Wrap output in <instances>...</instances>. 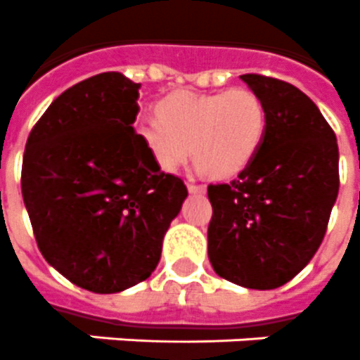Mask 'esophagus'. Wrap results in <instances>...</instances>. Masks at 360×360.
<instances>
[{
	"mask_svg": "<svg viewBox=\"0 0 360 360\" xmlns=\"http://www.w3.org/2000/svg\"><path fill=\"white\" fill-rule=\"evenodd\" d=\"M188 192L190 194H205V192H207V186L195 185V183H188Z\"/></svg>",
	"mask_w": 360,
	"mask_h": 360,
	"instance_id": "1",
	"label": "esophagus"
}]
</instances>
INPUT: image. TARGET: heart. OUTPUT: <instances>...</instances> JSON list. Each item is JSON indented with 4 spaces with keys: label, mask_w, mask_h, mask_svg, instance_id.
Returning <instances> with one entry per match:
<instances>
[{
    "label": "heart",
    "mask_w": 360,
    "mask_h": 360,
    "mask_svg": "<svg viewBox=\"0 0 360 360\" xmlns=\"http://www.w3.org/2000/svg\"><path fill=\"white\" fill-rule=\"evenodd\" d=\"M157 117L135 124L152 161L161 170L175 172L192 157L214 177H232L245 170L264 146L267 110L255 91L199 95L177 91L157 104Z\"/></svg>",
    "instance_id": "1"
}]
</instances>
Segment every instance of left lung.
<instances>
[{"label": "left lung", "instance_id": "8db88e82", "mask_svg": "<svg viewBox=\"0 0 360 360\" xmlns=\"http://www.w3.org/2000/svg\"><path fill=\"white\" fill-rule=\"evenodd\" d=\"M267 110L255 161L231 183L208 185V258L241 288L276 289L315 256L339 194V146L328 120L298 87L241 75Z\"/></svg>", "mask_w": 360, "mask_h": 360}]
</instances>
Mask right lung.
<instances>
[{
	"label": "right lung",
	"mask_w": 360,
	"mask_h": 360,
	"mask_svg": "<svg viewBox=\"0 0 360 360\" xmlns=\"http://www.w3.org/2000/svg\"><path fill=\"white\" fill-rule=\"evenodd\" d=\"M139 87L111 71L65 89L31 129L21 165L40 252L69 282L101 295L153 273L188 195L135 134Z\"/></svg>",
	"instance_id": "obj_1"
}]
</instances>
